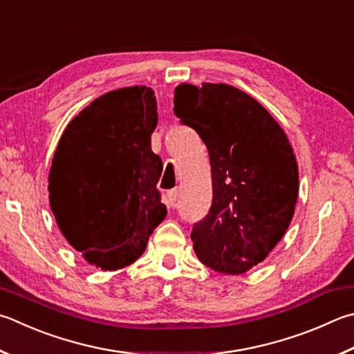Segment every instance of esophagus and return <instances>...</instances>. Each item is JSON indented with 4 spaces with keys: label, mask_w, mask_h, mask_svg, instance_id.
Segmentation results:
<instances>
[{
    "label": "esophagus",
    "mask_w": 354,
    "mask_h": 354,
    "mask_svg": "<svg viewBox=\"0 0 354 354\" xmlns=\"http://www.w3.org/2000/svg\"><path fill=\"white\" fill-rule=\"evenodd\" d=\"M176 198H178V189H171V190L167 192V201H169V204L171 205V207H173V205H175Z\"/></svg>",
    "instance_id": "1"
}]
</instances>
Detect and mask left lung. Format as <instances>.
Returning <instances> with one entry per match:
<instances>
[{"label":"left lung","mask_w":354,"mask_h":354,"mask_svg":"<svg viewBox=\"0 0 354 354\" xmlns=\"http://www.w3.org/2000/svg\"><path fill=\"white\" fill-rule=\"evenodd\" d=\"M175 114L209 150L212 205L190 239L199 261L239 275L259 265L289 227L299 167L281 127L259 102L226 83H181Z\"/></svg>","instance_id":"obj_1"}]
</instances>
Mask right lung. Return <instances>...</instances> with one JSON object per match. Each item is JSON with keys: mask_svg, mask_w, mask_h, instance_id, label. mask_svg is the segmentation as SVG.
<instances>
[{"mask_svg": "<svg viewBox=\"0 0 354 354\" xmlns=\"http://www.w3.org/2000/svg\"><path fill=\"white\" fill-rule=\"evenodd\" d=\"M155 91L128 86L93 100L69 122L49 171V204L68 243L104 271L130 266L167 215L151 151Z\"/></svg>", "mask_w": 354, "mask_h": 354, "instance_id": "add662e5", "label": "right lung"}]
</instances>
